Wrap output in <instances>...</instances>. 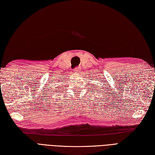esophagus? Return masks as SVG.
I'll use <instances>...</instances> for the list:
<instances>
[{
  "instance_id": "1",
  "label": "esophagus",
  "mask_w": 155,
  "mask_h": 155,
  "mask_svg": "<svg viewBox=\"0 0 155 155\" xmlns=\"http://www.w3.org/2000/svg\"><path fill=\"white\" fill-rule=\"evenodd\" d=\"M78 70H79V67H76L73 69V72H74V73H77V71H78Z\"/></svg>"
}]
</instances>
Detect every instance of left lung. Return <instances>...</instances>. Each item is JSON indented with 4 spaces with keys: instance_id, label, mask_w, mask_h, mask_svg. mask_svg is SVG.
Segmentation results:
<instances>
[{
    "instance_id": "left-lung-1",
    "label": "left lung",
    "mask_w": 155,
    "mask_h": 155,
    "mask_svg": "<svg viewBox=\"0 0 155 155\" xmlns=\"http://www.w3.org/2000/svg\"><path fill=\"white\" fill-rule=\"evenodd\" d=\"M93 91H94V90H93Z\"/></svg>"
}]
</instances>
